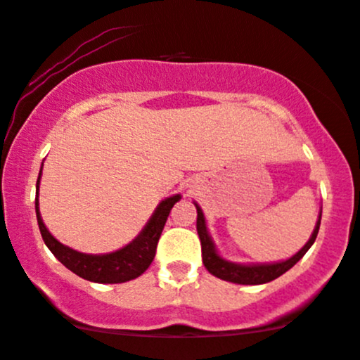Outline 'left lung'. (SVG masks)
Instances as JSON below:
<instances>
[{
    "mask_svg": "<svg viewBox=\"0 0 360 360\" xmlns=\"http://www.w3.org/2000/svg\"><path fill=\"white\" fill-rule=\"evenodd\" d=\"M194 206H196V211H198L196 229H198L199 240H201L202 263H205L206 270L210 271L211 275L218 276V278L231 281V283H238V285L268 283V281L278 278V276L283 275L285 271H288L297 262H300L302 257H304L307 251L310 250V246L314 245L315 238L319 235L320 219H322V207H320L319 219L317 223H315L311 236L304 245V248L298 250L293 257L281 259V262H274V263H235V262H229L226 258H223L221 255L218 253L213 238L210 235V229H207L206 218H205V213H202L201 206H199L196 201H194Z\"/></svg>",
    "mask_w": 360,
    "mask_h": 360,
    "instance_id": "8db88e82",
    "label": "left lung"
}]
</instances>
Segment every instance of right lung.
<instances>
[{"label":"right lung","mask_w":360,"mask_h":360,"mask_svg":"<svg viewBox=\"0 0 360 360\" xmlns=\"http://www.w3.org/2000/svg\"><path fill=\"white\" fill-rule=\"evenodd\" d=\"M41 169L37 179L34 211H37L38 228H40L43 241L49 246L51 253L55 255V258L75 275L82 276L84 280L94 281V283H124V281L134 280L144 274L150 263H153V259L155 257V248H158V241L159 238H161L164 224L167 221V216L171 213L172 206L181 199V194H174V196L162 199L158 205V207L154 210L149 221L146 223L142 231L134 238L131 243L112 251V253H82V251H77L70 248V246L60 243V241L49 231L45 223H43L40 214V201H38V196H40Z\"/></svg>","instance_id":"right-lung-1"}]
</instances>
